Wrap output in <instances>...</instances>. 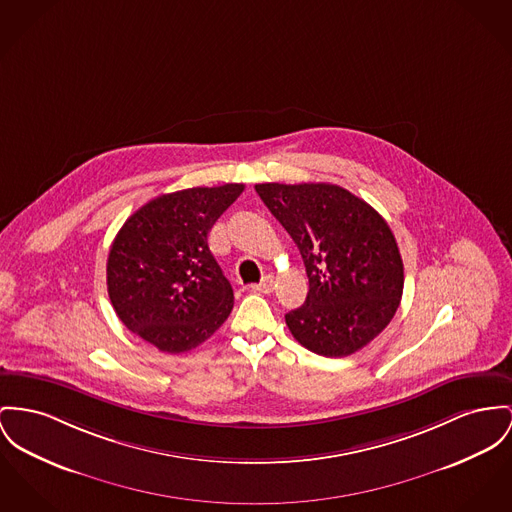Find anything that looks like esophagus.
I'll list each match as a JSON object with an SVG mask.
<instances>
[{
    "label": "esophagus",
    "instance_id": "obj_1",
    "mask_svg": "<svg viewBox=\"0 0 512 512\" xmlns=\"http://www.w3.org/2000/svg\"><path fill=\"white\" fill-rule=\"evenodd\" d=\"M252 291L254 293H272L273 291V277L272 275H266L260 283H256V285H252Z\"/></svg>",
    "mask_w": 512,
    "mask_h": 512
}]
</instances>
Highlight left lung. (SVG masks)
I'll return each instance as SVG.
<instances>
[{
	"instance_id": "8db88e82",
	"label": "left lung",
	"mask_w": 512,
	"mask_h": 512,
	"mask_svg": "<svg viewBox=\"0 0 512 512\" xmlns=\"http://www.w3.org/2000/svg\"><path fill=\"white\" fill-rule=\"evenodd\" d=\"M295 240L308 275L303 307L285 314L293 338L324 357H347L390 324L404 264L382 215L336 184H256Z\"/></svg>"
}]
</instances>
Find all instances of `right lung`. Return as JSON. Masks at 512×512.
Returning a JSON list of instances; mask_svg holds the SVG:
<instances>
[{
    "label": "right lung",
    "mask_w": 512,
    "mask_h": 512,
    "mask_svg": "<svg viewBox=\"0 0 512 512\" xmlns=\"http://www.w3.org/2000/svg\"><path fill=\"white\" fill-rule=\"evenodd\" d=\"M244 184L188 188L141 205L106 264L108 297L124 326L159 351L184 353L227 320L235 295L207 235Z\"/></svg>",
    "instance_id": "right-lung-1"
}]
</instances>
